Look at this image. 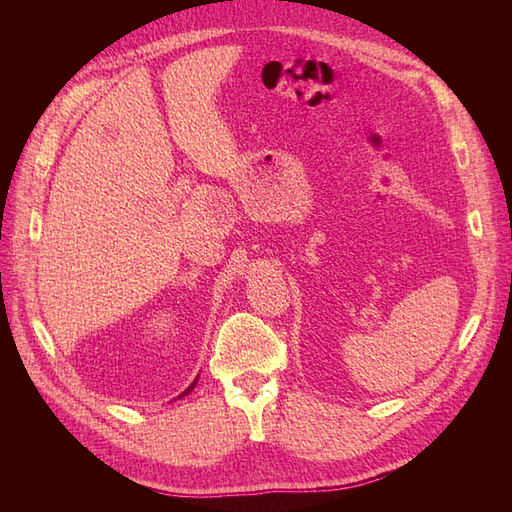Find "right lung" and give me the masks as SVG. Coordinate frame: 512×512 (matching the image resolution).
I'll return each instance as SVG.
<instances>
[{
    "label": "right lung",
    "instance_id": "obj_1",
    "mask_svg": "<svg viewBox=\"0 0 512 512\" xmlns=\"http://www.w3.org/2000/svg\"><path fill=\"white\" fill-rule=\"evenodd\" d=\"M196 382H198V378H196V380H194V382L188 386V389H185V391H183L179 397H185V395H188V393H192V389H194V386H196Z\"/></svg>",
    "mask_w": 512,
    "mask_h": 512
}]
</instances>
